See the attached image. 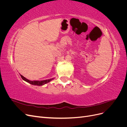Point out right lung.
<instances>
[{"label": "right lung", "instance_id": "right-lung-1", "mask_svg": "<svg viewBox=\"0 0 127 127\" xmlns=\"http://www.w3.org/2000/svg\"><path fill=\"white\" fill-rule=\"evenodd\" d=\"M21 75V77H22V78L23 79V80H24L25 81H26V82L29 83L30 84H32V85H37V86L43 85H44V84L49 83V82H50L51 80L53 79V78H52V79L44 80H41V81H39V80H37V81H36V80H34V81H31V80H29L28 79H26V78H25L24 76H23L21 75Z\"/></svg>", "mask_w": 127, "mask_h": 127}]
</instances>
